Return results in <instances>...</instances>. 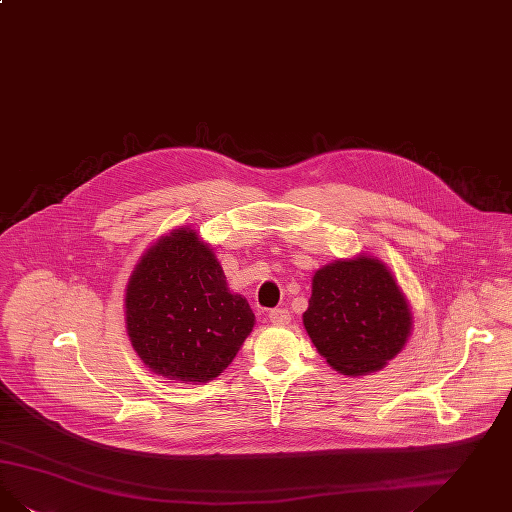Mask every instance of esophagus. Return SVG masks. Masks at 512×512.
Returning a JSON list of instances; mask_svg holds the SVG:
<instances>
[{"instance_id":"obj_1","label":"esophagus","mask_w":512,"mask_h":512,"mask_svg":"<svg viewBox=\"0 0 512 512\" xmlns=\"http://www.w3.org/2000/svg\"><path fill=\"white\" fill-rule=\"evenodd\" d=\"M268 318H270V322L276 324V326H286L287 322L291 320V314H289L287 308H272V310L268 312Z\"/></svg>"}]
</instances>
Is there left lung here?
Returning <instances> with one entry per match:
<instances>
[{"instance_id":"1","label":"left lung","mask_w":512,"mask_h":512,"mask_svg":"<svg viewBox=\"0 0 512 512\" xmlns=\"http://www.w3.org/2000/svg\"><path fill=\"white\" fill-rule=\"evenodd\" d=\"M303 322L316 350L345 375L387 366L408 341V301L377 259L358 257L316 270Z\"/></svg>"}]
</instances>
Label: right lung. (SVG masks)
I'll use <instances>...</instances> for the list:
<instances>
[{"label": "right lung", "instance_id": "right-lung-1", "mask_svg": "<svg viewBox=\"0 0 512 512\" xmlns=\"http://www.w3.org/2000/svg\"><path fill=\"white\" fill-rule=\"evenodd\" d=\"M125 316L144 366L184 383L221 375L255 326L246 299L228 291L215 253L190 228L144 253L127 286Z\"/></svg>", "mask_w": 512, "mask_h": 512}]
</instances>
